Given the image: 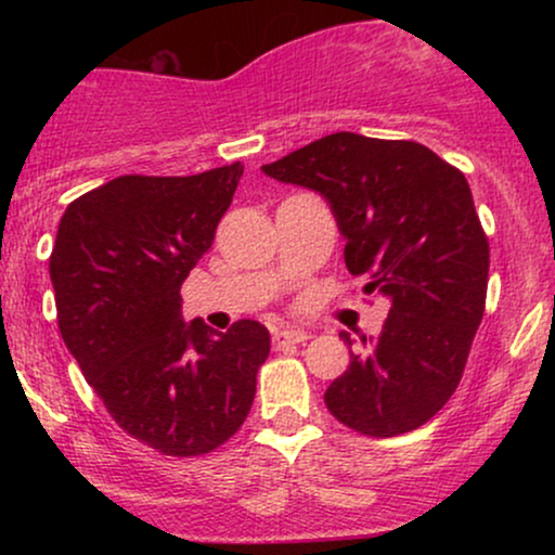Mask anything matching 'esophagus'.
<instances>
[{
  "mask_svg": "<svg viewBox=\"0 0 555 555\" xmlns=\"http://www.w3.org/2000/svg\"><path fill=\"white\" fill-rule=\"evenodd\" d=\"M308 339L310 334L302 328H279L276 334H273V344H276V347H284V344H302Z\"/></svg>",
  "mask_w": 555,
  "mask_h": 555,
  "instance_id": "1",
  "label": "esophagus"
}]
</instances>
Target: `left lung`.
Returning <instances> with one entry per match:
<instances>
[{
	"label": "left lung",
	"instance_id": "obj_1",
	"mask_svg": "<svg viewBox=\"0 0 555 555\" xmlns=\"http://www.w3.org/2000/svg\"><path fill=\"white\" fill-rule=\"evenodd\" d=\"M271 180L315 190L347 240L349 273L391 299L384 331L349 344L323 393L347 428L391 438L425 425L460 386L488 292V237L460 169L415 140L334 132L266 164Z\"/></svg>",
	"mask_w": 555,
	"mask_h": 555
}]
</instances>
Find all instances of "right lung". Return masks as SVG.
Returning <instances> with one entry per match:
<instances>
[{"label":"right lung","mask_w":555,"mask_h":555,"mask_svg":"<svg viewBox=\"0 0 555 555\" xmlns=\"http://www.w3.org/2000/svg\"><path fill=\"white\" fill-rule=\"evenodd\" d=\"M242 164L125 175L67 206L49 258L69 354L125 433L167 456L208 454L245 423L269 328L184 323L180 286L211 247Z\"/></svg>","instance_id":"1"}]
</instances>
